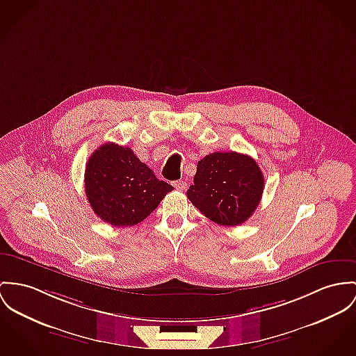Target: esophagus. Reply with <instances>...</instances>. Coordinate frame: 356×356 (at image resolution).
I'll return each instance as SVG.
<instances>
[{"label":"esophagus","instance_id":"1","mask_svg":"<svg viewBox=\"0 0 356 356\" xmlns=\"http://www.w3.org/2000/svg\"><path fill=\"white\" fill-rule=\"evenodd\" d=\"M173 187L177 190V191H184L187 188V183L183 181V180H177V181H173Z\"/></svg>","mask_w":356,"mask_h":356}]
</instances>
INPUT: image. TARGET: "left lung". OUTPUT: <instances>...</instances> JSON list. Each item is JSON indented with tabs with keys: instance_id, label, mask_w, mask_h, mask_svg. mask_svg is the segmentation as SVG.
<instances>
[{
	"instance_id": "left-lung-1",
	"label": "left lung",
	"mask_w": 356,
	"mask_h": 356,
	"mask_svg": "<svg viewBox=\"0 0 356 356\" xmlns=\"http://www.w3.org/2000/svg\"><path fill=\"white\" fill-rule=\"evenodd\" d=\"M263 190L264 176L252 157L237 152H216L196 165L187 197L213 222L237 226L254 213Z\"/></svg>"
}]
</instances>
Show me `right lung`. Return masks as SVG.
I'll list each match as a JSON object with an SVG mask.
<instances>
[{
    "instance_id": "obj_1",
    "label": "right lung",
    "mask_w": 356,
    "mask_h": 356,
    "mask_svg": "<svg viewBox=\"0 0 356 356\" xmlns=\"http://www.w3.org/2000/svg\"><path fill=\"white\" fill-rule=\"evenodd\" d=\"M173 187L159 180L130 147L107 142L85 168V193L95 214L112 226H134L147 218Z\"/></svg>"
}]
</instances>
